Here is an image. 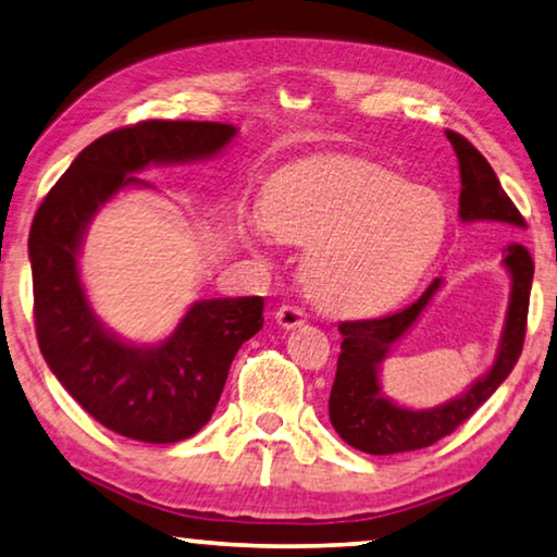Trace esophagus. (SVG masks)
<instances>
[{"label": "esophagus", "instance_id": "34e87169", "mask_svg": "<svg viewBox=\"0 0 557 557\" xmlns=\"http://www.w3.org/2000/svg\"><path fill=\"white\" fill-rule=\"evenodd\" d=\"M276 323L281 329H296L306 323V313L298 306H281L276 311Z\"/></svg>", "mask_w": 557, "mask_h": 557}]
</instances>
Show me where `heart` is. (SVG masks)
I'll list each match as a JSON object with an SVG mask.
<instances>
[{
    "label": "heart",
    "mask_w": 557,
    "mask_h": 557,
    "mask_svg": "<svg viewBox=\"0 0 557 557\" xmlns=\"http://www.w3.org/2000/svg\"><path fill=\"white\" fill-rule=\"evenodd\" d=\"M448 234V209L423 186L361 159H311L273 178L246 242L311 246L306 278L336 313L371 315L416 288Z\"/></svg>",
    "instance_id": "b5f03b06"
}]
</instances>
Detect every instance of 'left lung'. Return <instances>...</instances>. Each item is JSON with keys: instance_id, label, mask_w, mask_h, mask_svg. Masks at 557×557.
I'll return each instance as SVG.
<instances>
[{"instance_id": "1", "label": "left lung", "mask_w": 557, "mask_h": 557, "mask_svg": "<svg viewBox=\"0 0 557 557\" xmlns=\"http://www.w3.org/2000/svg\"><path fill=\"white\" fill-rule=\"evenodd\" d=\"M446 136L460 164V184H463L458 201L460 221L466 224L495 221V224L525 228V219L503 191L498 176L483 153L466 136L456 132H446ZM503 267L510 276V301L495 361L481 379L470 383L466 393L441 406L421 410L398 406L381 388V363L421 319V313L443 286L441 278H435L423 290V296L404 311L383 315V319L341 323L338 331L344 344H341L336 381L329 398V418L348 446L371 453V456H391V453L433 446L435 441L468 421L508 379L523 350L535 267L525 246L518 242L503 246Z\"/></svg>"}]
</instances>
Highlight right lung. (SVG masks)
<instances>
[{
	"mask_svg": "<svg viewBox=\"0 0 557 557\" xmlns=\"http://www.w3.org/2000/svg\"><path fill=\"white\" fill-rule=\"evenodd\" d=\"M219 122H141L91 141L34 213L29 261L37 341L51 373L109 431L144 443L199 433L236 350L263 326V298H203L159 344L119 338L94 313L79 276L84 234L139 171L216 157L236 136Z\"/></svg>",
	"mask_w": 557,
	"mask_h": 557,
	"instance_id": "right-lung-1",
	"label": "right lung"
}]
</instances>
